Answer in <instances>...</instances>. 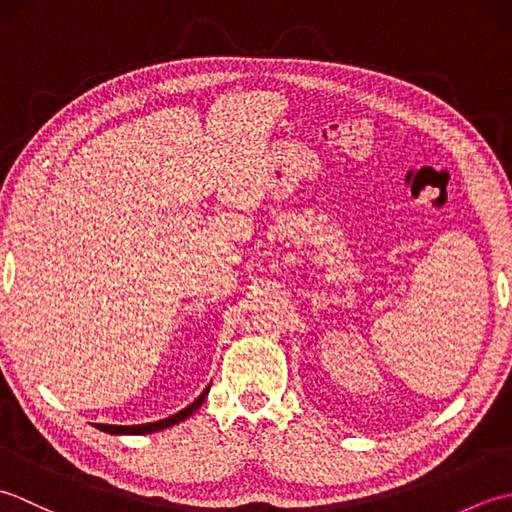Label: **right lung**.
I'll use <instances>...</instances> for the list:
<instances>
[{
  "label": "right lung",
  "instance_id": "obj_1",
  "mask_svg": "<svg viewBox=\"0 0 512 512\" xmlns=\"http://www.w3.org/2000/svg\"><path fill=\"white\" fill-rule=\"evenodd\" d=\"M209 389H211V385L206 387L202 394L191 402L189 407L180 409L178 413H173V416H169V418L147 422V424H94V427L105 431V433H110V436H147V433H156V431H162L167 427H173V424H178L182 420H187L193 411H198L202 407L204 398L209 396Z\"/></svg>",
  "mask_w": 512,
  "mask_h": 512
}]
</instances>
